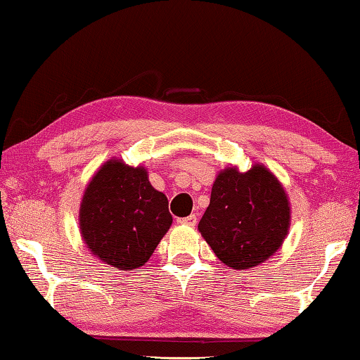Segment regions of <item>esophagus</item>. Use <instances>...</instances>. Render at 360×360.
I'll return each instance as SVG.
<instances>
[{
    "instance_id": "obj_1",
    "label": "esophagus",
    "mask_w": 360,
    "mask_h": 360,
    "mask_svg": "<svg viewBox=\"0 0 360 360\" xmlns=\"http://www.w3.org/2000/svg\"><path fill=\"white\" fill-rule=\"evenodd\" d=\"M181 222H182V224H187V226H195L197 224V214L195 213L189 214L187 218H182Z\"/></svg>"
}]
</instances>
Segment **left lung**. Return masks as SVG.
I'll return each instance as SVG.
<instances>
[{"instance_id":"left-lung-1","label":"left lung","mask_w":360,"mask_h":360,"mask_svg":"<svg viewBox=\"0 0 360 360\" xmlns=\"http://www.w3.org/2000/svg\"><path fill=\"white\" fill-rule=\"evenodd\" d=\"M288 224L287 193L271 171L256 165L247 173H219L198 231L226 266L250 269L281 248Z\"/></svg>"}]
</instances>
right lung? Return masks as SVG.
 I'll return each mask as SVG.
<instances>
[{
	"instance_id": "obj_1",
	"label": "right lung",
	"mask_w": 360,
	"mask_h": 360,
	"mask_svg": "<svg viewBox=\"0 0 360 360\" xmlns=\"http://www.w3.org/2000/svg\"><path fill=\"white\" fill-rule=\"evenodd\" d=\"M168 198L150 186L144 168L107 162L89 182L79 229L91 252L122 271L149 261L169 229Z\"/></svg>"
}]
</instances>
